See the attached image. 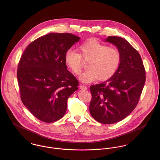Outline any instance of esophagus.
<instances>
[{
	"label": "esophagus",
	"instance_id": "34e87169",
	"mask_svg": "<svg viewBox=\"0 0 160 160\" xmlns=\"http://www.w3.org/2000/svg\"><path fill=\"white\" fill-rule=\"evenodd\" d=\"M79 88H80V89H82V90H87V89H88V88L86 86H82V85L80 86Z\"/></svg>",
	"mask_w": 160,
	"mask_h": 160
}]
</instances>
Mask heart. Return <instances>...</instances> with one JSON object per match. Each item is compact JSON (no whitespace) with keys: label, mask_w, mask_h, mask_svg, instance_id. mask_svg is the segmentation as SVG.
Here are the masks:
<instances>
[{"label":"heart","mask_w":160,"mask_h":160,"mask_svg":"<svg viewBox=\"0 0 160 160\" xmlns=\"http://www.w3.org/2000/svg\"><path fill=\"white\" fill-rule=\"evenodd\" d=\"M80 53L73 50H67L64 56L66 65L72 73L78 75L82 67V58L88 61V69L79 76L84 83L91 82L97 78L103 81L114 76L119 67L121 55L115 47H110L95 40L88 41L78 47Z\"/></svg>","instance_id":"1"}]
</instances>
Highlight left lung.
<instances>
[{"label":"left lung","mask_w":160,"mask_h":160,"mask_svg":"<svg viewBox=\"0 0 160 160\" xmlns=\"http://www.w3.org/2000/svg\"><path fill=\"white\" fill-rule=\"evenodd\" d=\"M106 42L116 46L121 55L119 67L107 81L92 85L89 111L99 122L113 124L136 108L145 82V70L140 54L126 39L108 36Z\"/></svg>","instance_id":"1"}]
</instances>
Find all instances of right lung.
<instances>
[{"instance_id": "obj_1", "label": "right lung", "mask_w": 160, "mask_h": 160, "mask_svg": "<svg viewBox=\"0 0 160 160\" xmlns=\"http://www.w3.org/2000/svg\"><path fill=\"white\" fill-rule=\"evenodd\" d=\"M79 39L70 33H49L29 44L21 57L17 70L21 99L40 121L61 119L69 97L78 90L79 82L67 70L64 56Z\"/></svg>"}]
</instances>
